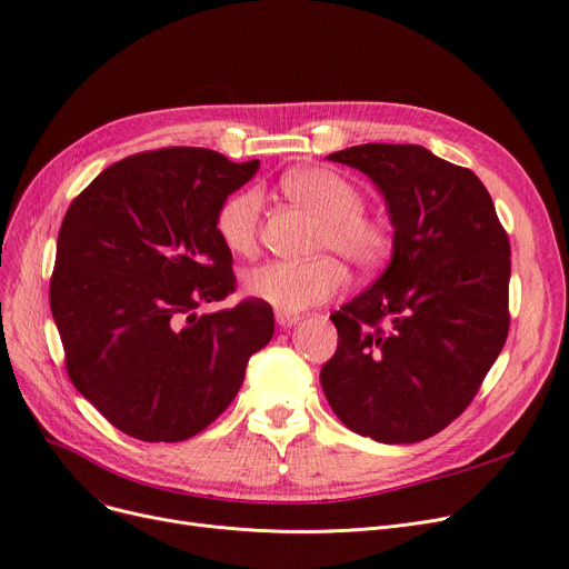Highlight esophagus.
<instances>
[{
    "label": "esophagus",
    "instance_id": "esophagus-1",
    "mask_svg": "<svg viewBox=\"0 0 569 569\" xmlns=\"http://www.w3.org/2000/svg\"><path fill=\"white\" fill-rule=\"evenodd\" d=\"M274 318H277V322H279L281 330H290V327H292L297 320H300V316L286 313V311H277V313H274Z\"/></svg>",
    "mask_w": 569,
    "mask_h": 569
}]
</instances>
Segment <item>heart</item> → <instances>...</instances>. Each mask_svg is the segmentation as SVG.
Listing matches in <instances>:
<instances>
[{
  "label": "heart",
  "mask_w": 569,
  "mask_h": 569,
  "mask_svg": "<svg viewBox=\"0 0 569 569\" xmlns=\"http://www.w3.org/2000/svg\"><path fill=\"white\" fill-rule=\"evenodd\" d=\"M281 189L290 200L322 221L316 253H337L355 267L371 269L390 251V232L382 221L362 212L365 196L346 177L322 168H300L281 179ZM260 214L262 196L256 189L239 191L221 204L217 232L228 251L234 256H251L256 251ZM346 283V269L332 256L309 262L269 260L242 277L247 297L286 313L332 300Z\"/></svg>",
  "instance_id": "1"
}]
</instances>
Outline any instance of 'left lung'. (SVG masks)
Returning a JSON list of instances; mask_svg holds the SVG:
<instances>
[{"mask_svg": "<svg viewBox=\"0 0 569 569\" xmlns=\"http://www.w3.org/2000/svg\"><path fill=\"white\" fill-rule=\"evenodd\" d=\"M365 172L395 228L382 274L332 318L322 392L355 433L420 442L466 410L500 355L510 239L468 168L422 144H355L327 157Z\"/></svg>", "mask_w": 569, "mask_h": 569, "instance_id": "left-lung-1", "label": "left lung"}]
</instances>
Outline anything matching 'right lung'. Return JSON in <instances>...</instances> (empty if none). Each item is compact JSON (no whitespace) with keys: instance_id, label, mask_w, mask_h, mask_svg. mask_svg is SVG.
Returning <instances> with one entry per match:
<instances>
[{"instance_id":"obj_1","label":"right lung","mask_w":569,"mask_h":569,"mask_svg":"<svg viewBox=\"0 0 569 569\" xmlns=\"http://www.w3.org/2000/svg\"><path fill=\"white\" fill-rule=\"evenodd\" d=\"M258 168L204 147H166L106 168L69 207L52 318L76 390L127 436L200 433L274 335L272 307L260 300L198 316L234 288L217 214Z\"/></svg>"}]
</instances>
